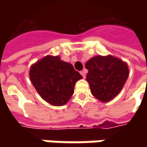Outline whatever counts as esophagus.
I'll list each match as a JSON object with an SVG mask.
<instances>
[{
  "mask_svg": "<svg viewBox=\"0 0 147 147\" xmlns=\"http://www.w3.org/2000/svg\"><path fill=\"white\" fill-rule=\"evenodd\" d=\"M80 74H81V75H82L83 78H86V71L85 70L81 71V72H80Z\"/></svg>",
  "mask_w": 147,
  "mask_h": 147,
  "instance_id": "1",
  "label": "esophagus"
}]
</instances>
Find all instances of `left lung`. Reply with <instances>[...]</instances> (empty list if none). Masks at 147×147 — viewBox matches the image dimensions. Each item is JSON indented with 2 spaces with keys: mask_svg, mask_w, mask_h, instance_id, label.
I'll return each instance as SVG.
<instances>
[{
  "mask_svg": "<svg viewBox=\"0 0 147 147\" xmlns=\"http://www.w3.org/2000/svg\"><path fill=\"white\" fill-rule=\"evenodd\" d=\"M86 69L92 94L102 102L115 97L128 77L127 65L111 55L95 56L86 63Z\"/></svg>",
  "mask_w": 147,
  "mask_h": 147,
  "instance_id": "8db88e82",
  "label": "left lung"
}]
</instances>
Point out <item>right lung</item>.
Wrapping results in <instances>:
<instances>
[{"mask_svg": "<svg viewBox=\"0 0 147 147\" xmlns=\"http://www.w3.org/2000/svg\"><path fill=\"white\" fill-rule=\"evenodd\" d=\"M31 82L37 92L50 104L60 106L67 103L74 92V85L82 78L73 65L59 56L47 55L31 67Z\"/></svg>", "mask_w": 147, "mask_h": 147, "instance_id": "right-lung-1", "label": "right lung"}]
</instances>
